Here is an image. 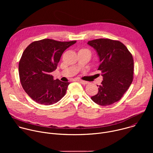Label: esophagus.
<instances>
[{
  "label": "esophagus",
  "mask_w": 153,
  "mask_h": 153,
  "mask_svg": "<svg viewBox=\"0 0 153 153\" xmlns=\"http://www.w3.org/2000/svg\"><path fill=\"white\" fill-rule=\"evenodd\" d=\"M77 81H79V82H80L83 85H86V84H88L89 82H87V81H85V80H77Z\"/></svg>",
  "instance_id": "esophagus-1"
}]
</instances>
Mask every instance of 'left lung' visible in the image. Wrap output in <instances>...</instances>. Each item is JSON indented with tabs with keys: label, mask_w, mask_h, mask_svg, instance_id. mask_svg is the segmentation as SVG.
Returning <instances> with one entry per match:
<instances>
[{
	"label": "left lung",
	"mask_w": 153,
	"mask_h": 153,
	"mask_svg": "<svg viewBox=\"0 0 153 153\" xmlns=\"http://www.w3.org/2000/svg\"><path fill=\"white\" fill-rule=\"evenodd\" d=\"M99 57L103 80L97 94L91 99L102 106L119 101L133 80L134 60L126 46L119 40L98 39L88 41ZM98 86V85H97Z\"/></svg>",
	"instance_id": "1"
}]
</instances>
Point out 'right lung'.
<instances>
[{
	"label": "right lung",
	"instance_id": "1",
	"mask_svg": "<svg viewBox=\"0 0 153 153\" xmlns=\"http://www.w3.org/2000/svg\"><path fill=\"white\" fill-rule=\"evenodd\" d=\"M76 42L45 39L32 42L25 48L19 63V77L24 90L34 101L50 105L65 95L70 83L54 80L51 73L57 68L64 51Z\"/></svg>",
	"mask_w": 153,
	"mask_h": 153
}]
</instances>
